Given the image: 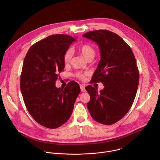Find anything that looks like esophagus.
Returning <instances> with one entry per match:
<instances>
[{"label":"esophagus","mask_w":160,"mask_h":160,"mask_svg":"<svg viewBox=\"0 0 160 160\" xmlns=\"http://www.w3.org/2000/svg\"><path fill=\"white\" fill-rule=\"evenodd\" d=\"M80 89H81V91L82 92H85L86 90L85 88V85H80Z\"/></svg>","instance_id":"1"}]
</instances>
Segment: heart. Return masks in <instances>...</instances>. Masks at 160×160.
Instances as JSON below:
<instances>
[{"mask_svg": "<svg viewBox=\"0 0 160 160\" xmlns=\"http://www.w3.org/2000/svg\"><path fill=\"white\" fill-rule=\"evenodd\" d=\"M77 50L88 61L92 59L96 55L95 49L94 48L93 46H92V45L88 43H83L80 45V46H78V48H77ZM72 57V52L71 50L69 49L65 52L63 56V62L65 65H68L70 63ZM75 76L78 79L83 80L85 79L86 73L78 72L75 74Z\"/></svg>", "mask_w": 160, "mask_h": 160, "instance_id": "heart-1", "label": "heart"}]
</instances>
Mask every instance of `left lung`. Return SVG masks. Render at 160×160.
<instances>
[{"mask_svg":"<svg viewBox=\"0 0 160 160\" xmlns=\"http://www.w3.org/2000/svg\"><path fill=\"white\" fill-rule=\"evenodd\" d=\"M82 37L99 45L101 59L91 81L104 87L100 92L92 85L85 87L90 96L88 109L96 122L112 125L126 115L135 99L139 82L135 56L125 40L109 30L89 32Z\"/></svg>","mask_w":160,"mask_h":160,"instance_id":"8db88e82","label":"left lung"}]
</instances>
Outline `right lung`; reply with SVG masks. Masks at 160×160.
<instances>
[{"label":"right lung","mask_w":160,"mask_h":160,"mask_svg":"<svg viewBox=\"0 0 160 160\" xmlns=\"http://www.w3.org/2000/svg\"><path fill=\"white\" fill-rule=\"evenodd\" d=\"M75 40L64 34L49 36L32 45L22 64L20 88L25 106L32 118L48 128H58L69 120L80 93L75 81L64 88L55 85L64 68L63 56Z\"/></svg>","instance_id":"add662e5"}]
</instances>
